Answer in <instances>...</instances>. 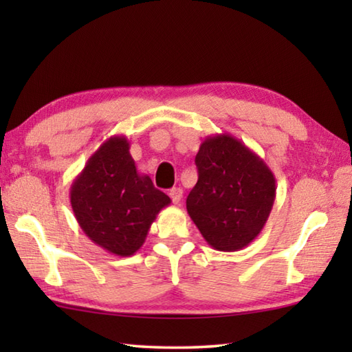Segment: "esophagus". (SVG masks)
I'll use <instances>...</instances> for the list:
<instances>
[{"label": "esophagus", "mask_w": 352, "mask_h": 352, "mask_svg": "<svg viewBox=\"0 0 352 352\" xmlns=\"http://www.w3.org/2000/svg\"><path fill=\"white\" fill-rule=\"evenodd\" d=\"M169 197L172 199V201H174L175 205H178L182 201V197H183V189L180 188H172L169 190Z\"/></svg>", "instance_id": "34e87169"}]
</instances>
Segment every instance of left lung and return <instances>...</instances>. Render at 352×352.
Wrapping results in <instances>:
<instances>
[{
    "mask_svg": "<svg viewBox=\"0 0 352 352\" xmlns=\"http://www.w3.org/2000/svg\"><path fill=\"white\" fill-rule=\"evenodd\" d=\"M197 184L186 199L189 217L219 252H237L264 228L276 180L258 153L230 133L206 136L195 155Z\"/></svg>",
    "mask_w": 352,
    "mask_h": 352,
    "instance_id": "obj_1",
    "label": "left lung"
}]
</instances>
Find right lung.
Segmentation results:
<instances>
[{
	"instance_id": "obj_1",
	"label": "right lung",
	"mask_w": 352,
	"mask_h": 352,
	"mask_svg": "<svg viewBox=\"0 0 352 352\" xmlns=\"http://www.w3.org/2000/svg\"><path fill=\"white\" fill-rule=\"evenodd\" d=\"M77 223L91 242L116 256L135 254L158 212L170 199L140 174L122 135L110 136L94 152L69 189Z\"/></svg>"
}]
</instances>
